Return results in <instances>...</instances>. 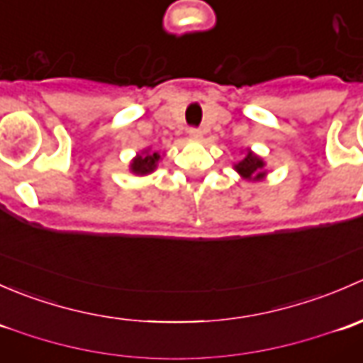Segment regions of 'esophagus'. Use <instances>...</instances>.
I'll return each mask as SVG.
<instances>
[{"label":"esophagus","instance_id":"esophagus-1","mask_svg":"<svg viewBox=\"0 0 363 363\" xmlns=\"http://www.w3.org/2000/svg\"><path fill=\"white\" fill-rule=\"evenodd\" d=\"M188 133H189V138H191V140H202V137H203V133L199 130V128H189Z\"/></svg>","mask_w":363,"mask_h":363}]
</instances>
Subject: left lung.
Listing matches in <instances>:
<instances>
[{
    "mask_svg": "<svg viewBox=\"0 0 363 363\" xmlns=\"http://www.w3.org/2000/svg\"><path fill=\"white\" fill-rule=\"evenodd\" d=\"M263 167H265V161L259 158V156H256L255 152L250 151V149H247L246 156H244L239 163L233 164V168L239 172L240 177L250 179V181L251 179L252 181H259V179L265 177L267 172Z\"/></svg>",
    "mask_w": 363,
    "mask_h": 363,
    "instance_id": "left-lung-1",
    "label": "left lung"
}]
</instances>
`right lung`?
<instances>
[{
    "instance_id": "obj_1",
    "label": "right lung",
    "mask_w": 363,
    "mask_h": 363,
    "mask_svg": "<svg viewBox=\"0 0 363 363\" xmlns=\"http://www.w3.org/2000/svg\"><path fill=\"white\" fill-rule=\"evenodd\" d=\"M160 160H161L160 152H151L149 149H145V151H142L140 155L135 156L133 161L130 163V170L137 175H147L156 170Z\"/></svg>"
}]
</instances>
